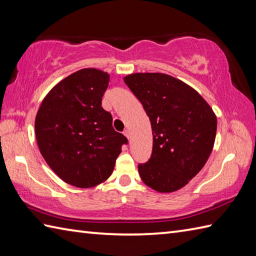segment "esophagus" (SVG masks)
Listing matches in <instances>:
<instances>
[{
    "label": "esophagus",
    "mask_w": 256,
    "mask_h": 256,
    "mask_svg": "<svg viewBox=\"0 0 256 256\" xmlns=\"http://www.w3.org/2000/svg\"><path fill=\"white\" fill-rule=\"evenodd\" d=\"M123 134H124L125 136H126L128 140H130V131H128V130H125V131L123 132Z\"/></svg>",
    "instance_id": "34e87169"
}]
</instances>
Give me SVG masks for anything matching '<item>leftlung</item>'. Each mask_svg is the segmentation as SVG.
Here are the masks:
<instances>
[{"label":"left lung","instance_id":"8db88e82","mask_svg":"<svg viewBox=\"0 0 256 256\" xmlns=\"http://www.w3.org/2000/svg\"><path fill=\"white\" fill-rule=\"evenodd\" d=\"M143 104L153 132V150L138 174L160 192L182 188L201 170L214 148L216 116L197 91L165 74L124 78Z\"/></svg>","mask_w":256,"mask_h":256}]
</instances>
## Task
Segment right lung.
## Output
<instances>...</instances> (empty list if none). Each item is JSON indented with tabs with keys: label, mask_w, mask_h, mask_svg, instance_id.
<instances>
[{
	"label": "right lung",
	"mask_w": 256,
	"mask_h": 256,
	"mask_svg": "<svg viewBox=\"0 0 256 256\" xmlns=\"http://www.w3.org/2000/svg\"><path fill=\"white\" fill-rule=\"evenodd\" d=\"M110 74L94 68L68 76L42 100L35 120L38 148L64 182L90 188L111 176L128 138L101 106Z\"/></svg>",
	"instance_id": "add662e5"
}]
</instances>
